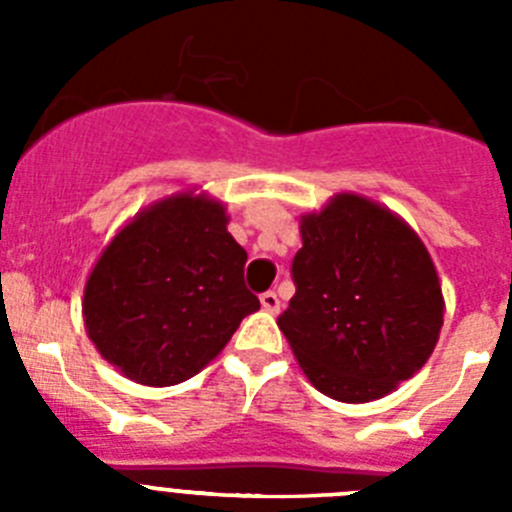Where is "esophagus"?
Instances as JSON below:
<instances>
[{
    "instance_id": "obj_1",
    "label": "esophagus",
    "mask_w": 512,
    "mask_h": 512,
    "mask_svg": "<svg viewBox=\"0 0 512 512\" xmlns=\"http://www.w3.org/2000/svg\"><path fill=\"white\" fill-rule=\"evenodd\" d=\"M261 300V307H264V310H269V312H277L279 310V297H277V292H264V295L259 297Z\"/></svg>"
}]
</instances>
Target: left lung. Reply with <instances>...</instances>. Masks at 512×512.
Returning <instances> with one entry per match:
<instances>
[{"label":"left lung","mask_w":512,"mask_h":512,"mask_svg":"<svg viewBox=\"0 0 512 512\" xmlns=\"http://www.w3.org/2000/svg\"><path fill=\"white\" fill-rule=\"evenodd\" d=\"M295 297L277 325L315 390L372 402L436 348L443 295L431 253L405 220L359 194L302 215Z\"/></svg>","instance_id":"1"}]
</instances>
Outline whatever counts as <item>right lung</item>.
<instances>
[{
  "instance_id": "right-lung-1",
  "label": "right lung",
  "mask_w": 512,
  "mask_h": 512,
  "mask_svg": "<svg viewBox=\"0 0 512 512\" xmlns=\"http://www.w3.org/2000/svg\"><path fill=\"white\" fill-rule=\"evenodd\" d=\"M246 251L225 207L182 192L140 210L104 248L84 287V325L99 354L148 387L202 372L259 310L243 284Z\"/></svg>"
}]
</instances>
